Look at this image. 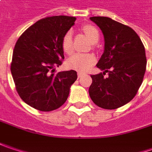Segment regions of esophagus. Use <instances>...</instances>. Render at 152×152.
I'll return each instance as SVG.
<instances>
[{"mask_svg": "<svg viewBox=\"0 0 152 152\" xmlns=\"http://www.w3.org/2000/svg\"><path fill=\"white\" fill-rule=\"evenodd\" d=\"M83 75H84L83 72H81V71H78V72H77V76H78V77H82Z\"/></svg>", "mask_w": 152, "mask_h": 152, "instance_id": "1", "label": "esophagus"}]
</instances>
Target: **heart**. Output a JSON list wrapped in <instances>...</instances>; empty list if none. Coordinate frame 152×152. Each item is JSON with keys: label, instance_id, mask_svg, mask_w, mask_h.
Masks as SVG:
<instances>
[{"label": "heart", "instance_id": "obj_1", "mask_svg": "<svg viewBox=\"0 0 152 152\" xmlns=\"http://www.w3.org/2000/svg\"><path fill=\"white\" fill-rule=\"evenodd\" d=\"M83 31L88 38L93 43L99 39V31L91 25H86L83 26ZM62 49L66 54H71L73 52V39L72 31L65 32L62 39ZM95 62V57L90 53H76L68 60V67L78 71H86L91 67Z\"/></svg>", "mask_w": 152, "mask_h": 152}]
</instances>
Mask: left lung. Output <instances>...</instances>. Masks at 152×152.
<instances>
[{
  "label": "left lung",
  "mask_w": 152,
  "mask_h": 152,
  "mask_svg": "<svg viewBox=\"0 0 152 152\" xmlns=\"http://www.w3.org/2000/svg\"><path fill=\"white\" fill-rule=\"evenodd\" d=\"M104 36V52L96 66L103 73L92 75L89 96L95 105L116 109L131 102L142 84L146 69L145 46L131 27L108 17H90ZM106 73L107 77H104Z\"/></svg>",
  "instance_id": "left-lung-1"
}]
</instances>
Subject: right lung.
Returning <instances> with one entry per match:
<instances>
[{"label": "right lung", "mask_w": 152, "mask_h": 152, "mask_svg": "<svg viewBox=\"0 0 152 152\" xmlns=\"http://www.w3.org/2000/svg\"><path fill=\"white\" fill-rule=\"evenodd\" d=\"M75 21L70 16L46 17L27 28L15 44L11 63L15 88L23 101L35 109H58L77 79L72 69L54 73L64 58L62 39Z\"/></svg>", "instance_id": "obj_1"}]
</instances>
